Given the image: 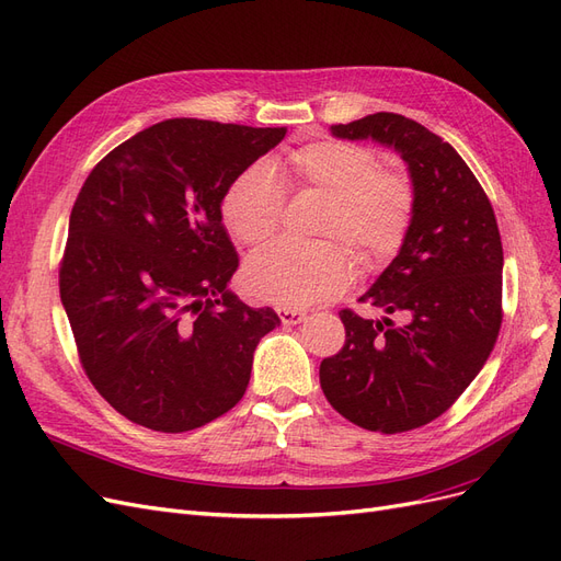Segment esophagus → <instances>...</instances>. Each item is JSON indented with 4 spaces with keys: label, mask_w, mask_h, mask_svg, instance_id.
Segmentation results:
<instances>
[{
    "label": "esophagus",
    "mask_w": 561,
    "mask_h": 561,
    "mask_svg": "<svg viewBox=\"0 0 561 561\" xmlns=\"http://www.w3.org/2000/svg\"><path fill=\"white\" fill-rule=\"evenodd\" d=\"M277 314H279V321L284 323V327H294V323H300L305 319V312L291 310V307H279Z\"/></svg>",
    "instance_id": "1"
}]
</instances>
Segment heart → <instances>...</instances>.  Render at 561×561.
Masks as SVG:
<instances>
[{"label":"heart","mask_w":561,"mask_h":561,"mask_svg":"<svg viewBox=\"0 0 561 561\" xmlns=\"http://www.w3.org/2000/svg\"><path fill=\"white\" fill-rule=\"evenodd\" d=\"M294 188L327 197L317 244L279 242L251 256L244 286L251 296L279 307H307L337 296L352 277V256L373 270L396 256L414 214V188L401 172L379 170L377 156L360 144L323 139L294 151L284 162ZM224 221L244 244L275 238L284 211V184L265 160L251 162L224 193ZM337 239L346 245L331 243Z\"/></svg>","instance_id":"b5f03b06"}]
</instances>
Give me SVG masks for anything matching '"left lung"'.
I'll use <instances>...</instances> for the list:
<instances>
[{
    "label": "left lung",
    "mask_w": 561,
    "mask_h": 561,
    "mask_svg": "<svg viewBox=\"0 0 561 561\" xmlns=\"http://www.w3.org/2000/svg\"><path fill=\"white\" fill-rule=\"evenodd\" d=\"M399 153L414 188L405 242L360 296L382 319L342 310L345 345L321 360L329 403L360 428H420L455 403L490 358L501 329L503 247L490 197L463 158L401 114L331 125Z\"/></svg>",
    "instance_id": "obj_1"
}]
</instances>
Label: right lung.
I'll list each match as a JSON object with an SVG mask.
<instances>
[{"instance_id":"obj_1","label":"right lung","mask_w":561,"mask_h":561,"mask_svg":"<svg viewBox=\"0 0 561 561\" xmlns=\"http://www.w3.org/2000/svg\"><path fill=\"white\" fill-rule=\"evenodd\" d=\"M284 135L170 118L118 144L81 186L60 298L88 379L130 422L182 433L244 396L279 317L228 291L240 259L221 203Z\"/></svg>"}]
</instances>
